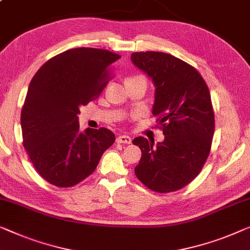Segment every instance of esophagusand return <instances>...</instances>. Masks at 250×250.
Returning a JSON list of instances; mask_svg holds the SVG:
<instances>
[{
  "mask_svg": "<svg viewBox=\"0 0 250 250\" xmlns=\"http://www.w3.org/2000/svg\"><path fill=\"white\" fill-rule=\"evenodd\" d=\"M131 140H132L131 137L125 136V135L117 137V143L118 144H131Z\"/></svg>",
  "mask_w": 250,
  "mask_h": 250,
  "instance_id": "esophagus-1",
  "label": "esophagus"
}]
</instances>
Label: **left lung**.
I'll use <instances>...</instances> for the list:
<instances>
[{
    "instance_id": "left-lung-1",
    "label": "left lung",
    "mask_w": 250,
    "mask_h": 250,
    "mask_svg": "<svg viewBox=\"0 0 250 250\" xmlns=\"http://www.w3.org/2000/svg\"><path fill=\"white\" fill-rule=\"evenodd\" d=\"M131 62L155 85L152 114L165 136L157 144L133 139L143 152L135 173L152 191H177L199 175L210 152L214 133L210 92L194 67L169 54L133 53Z\"/></svg>"
}]
</instances>
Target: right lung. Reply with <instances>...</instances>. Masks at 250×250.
<instances>
[{
  "instance_id": "add662e5",
  "label": "right lung",
  "mask_w": 250,
  "mask_h": 250,
  "mask_svg": "<svg viewBox=\"0 0 250 250\" xmlns=\"http://www.w3.org/2000/svg\"><path fill=\"white\" fill-rule=\"evenodd\" d=\"M120 56L95 48H74L40 67L30 82L21 112L23 146L47 182L69 188L85 180L115 140L106 128L80 129L82 105L107 83V67Z\"/></svg>"
}]
</instances>
